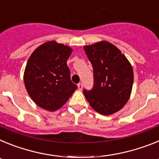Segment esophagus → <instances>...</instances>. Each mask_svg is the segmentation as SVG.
<instances>
[{"label":"esophagus","instance_id":"esophagus-1","mask_svg":"<svg viewBox=\"0 0 159 159\" xmlns=\"http://www.w3.org/2000/svg\"><path fill=\"white\" fill-rule=\"evenodd\" d=\"M77 87H78V89L80 90V91H81V90L83 89V84H79L78 85H77Z\"/></svg>","mask_w":159,"mask_h":159}]
</instances>
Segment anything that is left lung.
<instances>
[{
	"label": "left lung",
	"mask_w": 159,
	"mask_h": 159,
	"mask_svg": "<svg viewBox=\"0 0 159 159\" xmlns=\"http://www.w3.org/2000/svg\"><path fill=\"white\" fill-rule=\"evenodd\" d=\"M93 66L94 87L84 94L90 106L102 116L121 110L130 99L134 82L133 68L117 47L105 40L85 45Z\"/></svg>",
	"instance_id": "left-lung-1"
}]
</instances>
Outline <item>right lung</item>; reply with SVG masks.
<instances>
[{
    "label": "right lung",
    "instance_id": "right-lung-1",
    "mask_svg": "<svg viewBox=\"0 0 159 159\" xmlns=\"http://www.w3.org/2000/svg\"><path fill=\"white\" fill-rule=\"evenodd\" d=\"M71 52L67 45L52 40L36 48L28 60L24 72L25 88L44 110L54 111L62 107L76 90L67 65Z\"/></svg>",
    "mask_w": 159,
    "mask_h": 159
}]
</instances>
